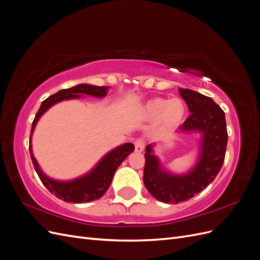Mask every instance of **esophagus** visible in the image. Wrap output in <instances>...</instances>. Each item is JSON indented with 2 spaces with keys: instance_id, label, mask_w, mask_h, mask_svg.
<instances>
[{
  "instance_id": "esophagus-1",
  "label": "esophagus",
  "mask_w": 260,
  "mask_h": 260,
  "mask_svg": "<svg viewBox=\"0 0 260 260\" xmlns=\"http://www.w3.org/2000/svg\"><path fill=\"white\" fill-rule=\"evenodd\" d=\"M135 147H136L135 148L136 152H138V153L143 152V149H144V141L142 139H137L136 142H135Z\"/></svg>"
}]
</instances>
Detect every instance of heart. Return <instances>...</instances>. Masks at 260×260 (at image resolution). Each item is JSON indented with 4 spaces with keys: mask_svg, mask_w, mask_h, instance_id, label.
<instances>
[{
    "mask_svg": "<svg viewBox=\"0 0 260 260\" xmlns=\"http://www.w3.org/2000/svg\"><path fill=\"white\" fill-rule=\"evenodd\" d=\"M186 106L180 98H155L149 100L143 107V115L148 119L159 118L160 125L165 129H175L182 122Z\"/></svg>",
    "mask_w": 260,
    "mask_h": 260,
    "instance_id": "b5f03b06",
    "label": "heart"
}]
</instances>
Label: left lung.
<instances>
[{"mask_svg":"<svg viewBox=\"0 0 260 260\" xmlns=\"http://www.w3.org/2000/svg\"><path fill=\"white\" fill-rule=\"evenodd\" d=\"M191 115L179 127V132H200L201 154L194 168L182 176L165 170L153 154V145L145 148L143 182L156 200L178 204L192 199L215 180L221 169L228 143L224 112L214 100L190 89L179 88Z\"/></svg>","mask_w":260,"mask_h":260,"instance_id":"8db88e82","label":"left lung"}]
</instances>
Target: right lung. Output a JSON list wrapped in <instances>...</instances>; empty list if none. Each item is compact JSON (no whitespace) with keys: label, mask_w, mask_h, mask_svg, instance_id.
Wrapping results in <instances>:
<instances>
[{"label":"right lung","mask_w":260,"mask_h":260,"mask_svg":"<svg viewBox=\"0 0 260 260\" xmlns=\"http://www.w3.org/2000/svg\"><path fill=\"white\" fill-rule=\"evenodd\" d=\"M107 90L108 86H96L91 84H78L70 89L60 90L42 102V104L35 117L32 127H31L29 143L31 160H32L37 174L42 181L44 186L59 200L68 203H84L95 201L102 198L107 191L109 185H111L117 168L127 158L130 153L135 151V145L132 143H125L116 147L113 151L107 153L89 174H86L80 178L72 181H56L43 174V171L39 167L38 161L36 160L32 154L31 137H32V132L35 130L36 124L38 120L40 119V117L51 106L58 103L60 101L78 99L81 98L82 95H85V94L94 98H104L107 94Z\"/></svg>","instance_id":"obj_1"}]
</instances>
